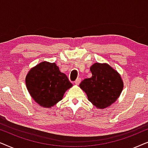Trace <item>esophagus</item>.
Segmentation results:
<instances>
[{
    "label": "esophagus",
    "mask_w": 148,
    "mask_h": 148,
    "mask_svg": "<svg viewBox=\"0 0 148 148\" xmlns=\"http://www.w3.org/2000/svg\"><path fill=\"white\" fill-rule=\"evenodd\" d=\"M80 82V78H78L77 79H76L75 81H74V83L76 84H79V83Z\"/></svg>",
    "instance_id": "esophagus-1"
}]
</instances>
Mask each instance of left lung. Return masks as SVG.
<instances>
[{"label":"left lung","instance_id":"8db88e82","mask_svg":"<svg viewBox=\"0 0 148 148\" xmlns=\"http://www.w3.org/2000/svg\"><path fill=\"white\" fill-rule=\"evenodd\" d=\"M90 78L80 82L88 101L97 108L104 109L116 101L123 88V81L118 73L107 64L95 63L90 68Z\"/></svg>","mask_w":148,"mask_h":148}]
</instances>
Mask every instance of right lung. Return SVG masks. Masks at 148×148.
Returning <instances> with one entry per match:
<instances>
[{"label":"right lung","instance_id":"right-lung-1","mask_svg":"<svg viewBox=\"0 0 148 148\" xmlns=\"http://www.w3.org/2000/svg\"><path fill=\"white\" fill-rule=\"evenodd\" d=\"M25 84L32 97L44 108L56 105L62 99L65 92L72 86L56 63L47 62L40 63L29 71Z\"/></svg>","mask_w":148,"mask_h":148}]
</instances>
